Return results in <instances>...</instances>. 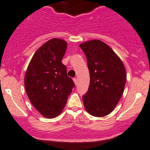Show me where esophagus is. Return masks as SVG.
<instances>
[{
  "mask_svg": "<svg viewBox=\"0 0 150 150\" xmlns=\"http://www.w3.org/2000/svg\"><path fill=\"white\" fill-rule=\"evenodd\" d=\"M73 81H74V82H75V85H77V78H73Z\"/></svg>",
  "mask_w": 150,
  "mask_h": 150,
  "instance_id": "1",
  "label": "esophagus"
}]
</instances>
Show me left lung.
Instances as JSON below:
<instances>
[{"label": "left lung", "instance_id": "8db88e82", "mask_svg": "<svg viewBox=\"0 0 150 150\" xmlns=\"http://www.w3.org/2000/svg\"><path fill=\"white\" fill-rule=\"evenodd\" d=\"M86 57L90 75L88 91L82 96L85 109L91 115L109 114L117 105L126 84L124 64L113 50L100 40L79 45Z\"/></svg>", "mask_w": 150, "mask_h": 150}]
</instances>
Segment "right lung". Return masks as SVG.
<instances>
[{
    "label": "right lung",
    "mask_w": 150,
    "mask_h": 150,
    "mask_svg": "<svg viewBox=\"0 0 150 150\" xmlns=\"http://www.w3.org/2000/svg\"><path fill=\"white\" fill-rule=\"evenodd\" d=\"M66 48L67 43L62 39L48 41L34 54L25 75L29 100L43 116L48 118L61 113L75 87L62 63Z\"/></svg>",
    "instance_id": "add662e5"
}]
</instances>
